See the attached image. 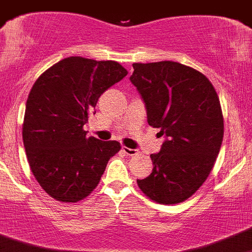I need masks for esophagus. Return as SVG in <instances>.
<instances>
[{"label": "esophagus", "instance_id": "1", "mask_svg": "<svg viewBox=\"0 0 252 252\" xmlns=\"http://www.w3.org/2000/svg\"><path fill=\"white\" fill-rule=\"evenodd\" d=\"M122 150H123V153L126 154V156L138 155V150H135V149H130V148H126V146H123V148H122Z\"/></svg>", "mask_w": 252, "mask_h": 252}]
</instances>
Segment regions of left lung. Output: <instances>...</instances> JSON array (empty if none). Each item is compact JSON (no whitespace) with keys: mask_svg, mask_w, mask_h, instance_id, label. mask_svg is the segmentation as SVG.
I'll return each mask as SVG.
<instances>
[{"mask_svg":"<svg viewBox=\"0 0 252 252\" xmlns=\"http://www.w3.org/2000/svg\"><path fill=\"white\" fill-rule=\"evenodd\" d=\"M133 67L130 81L145 102L149 126L166 136L160 153L150 155L151 173L136 182L156 203H181L198 191L216 163L224 135L220 101L193 67L175 61Z\"/></svg>","mask_w":252,"mask_h":252,"instance_id":"left-lung-1","label":"left lung"}]
</instances>
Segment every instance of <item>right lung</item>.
I'll list each match as a JSON object with an SVG mask.
<instances>
[{
    "instance_id": "right-lung-1",
    "label": "right lung",
    "mask_w": 252,
    "mask_h": 252,
    "mask_svg": "<svg viewBox=\"0 0 252 252\" xmlns=\"http://www.w3.org/2000/svg\"><path fill=\"white\" fill-rule=\"evenodd\" d=\"M126 74L117 61L70 56L34 82L22 126L23 144L34 177L56 201L86 198L121 150L118 141L86 136L84 126L101 94Z\"/></svg>"
}]
</instances>
